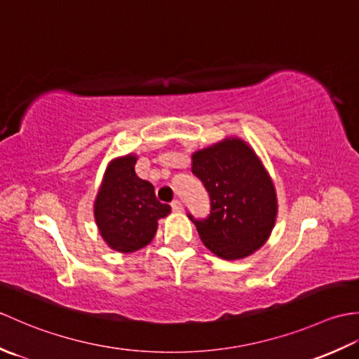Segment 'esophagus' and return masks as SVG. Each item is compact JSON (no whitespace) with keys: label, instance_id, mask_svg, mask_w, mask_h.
<instances>
[{"label":"esophagus","instance_id":"34e87169","mask_svg":"<svg viewBox=\"0 0 359 359\" xmlns=\"http://www.w3.org/2000/svg\"><path fill=\"white\" fill-rule=\"evenodd\" d=\"M171 208H172V211H175V212H180L182 210H184V205H182V202L180 201H172V203H171Z\"/></svg>","mask_w":359,"mask_h":359}]
</instances>
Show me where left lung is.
I'll use <instances>...</instances> for the list:
<instances>
[{
	"mask_svg": "<svg viewBox=\"0 0 359 359\" xmlns=\"http://www.w3.org/2000/svg\"><path fill=\"white\" fill-rule=\"evenodd\" d=\"M191 171L210 194V215L193 220L203 245L234 261L269 239L278 215L274 185L248 144L231 137L193 154Z\"/></svg>",
	"mask_w": 359,
	"mask_h": 359,
	"instance_id": "8db88e82",
	"label": "left lung"
}]
</instances>
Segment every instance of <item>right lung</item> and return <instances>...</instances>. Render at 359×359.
I'll return each instance as SVG.
<instances>
[{
  "mask_svg": "<svg viewBox=\"0 0 359 359\" xmlns=\"http://www.w3.org/2000/svg\"><path fill=\"white\" fill-rule=\"evenodd\" d=\"M137 157L112 160L94 203V216L102 238L120 253L147 247L157 231V220L171 207L157 201L154 187L135 174Z\"/></svg>",
  "mask_w": 359,
  "mask_h": 359,
  "instance_id": "right-lung-1",
  "label": "right lung"
}]
</instances>
